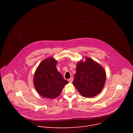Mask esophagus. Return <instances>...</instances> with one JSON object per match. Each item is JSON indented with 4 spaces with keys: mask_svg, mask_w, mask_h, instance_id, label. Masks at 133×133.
Returning <instances> with one entry per match:
<instances>
[{
    "mask_svg": "<svg viewBox=\"0 0 133 133\" xmlns=\"http://www.w3.org/2000/svg\"><path fill=\"white\" fill-rule=\"evenodd\" d=\"M73 78H69L68 79V81L69 82H71V83H72L73 82Z\"/></svg>",
    "mask_w": 133,
    "mask_h": 133,
    "instance_id": "esophagus-1",
    "label": "esophagus"
}]
</instances>
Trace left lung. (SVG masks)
Wrapping results in <instances>:
<instances>
[{"label": "left lung", "mask_w": 133, "mask_h": 133, "mask_svg": "<svg viewBox=\"0 0 133 133\" xmlns=\"http://www.w3.org/2000/svg\"><path fill=\"white\" fill-rule=\"evenodd\" d=\"M85 59L77 63L73 84L82 96L92 97L101 92L106 74L98 63L88 57Z\"/></svg>", "instance_id": "left-lung-1"}]
</instances>
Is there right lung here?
Segmentation results:
<instances>
[{
	"instance_id": "obj_1",
	"label": "right lung",
	"mask_w": 133,
	"mask_h": 133,
	"mask_svg": "<svg viewBox=\"0 0 133 133\" xmlns=\"http://www.w3.org/2000/svg\"><path fill=\"white\" fill-rule=\"evenodd\" d=\"M57 61L53 57L44 59L34 74L33 83L37 92L43 97L54 99L60 95L68 82L58 71Z\"/></svg>"
}]
</instances>
